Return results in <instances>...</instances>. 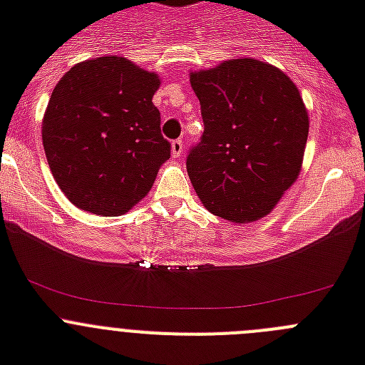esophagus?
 Returning <instances> with one entry per match:
<instances>
[{"label": "esophagus", "mask_w": 365, "mask_h": 365, "mask_svg": "<svg viewBox=\"0 0 365 365\" xmlns=\"http://www.w3.org/2000/svg\"><path fill=\"white\" fill-rule=\"evenodd\" d=\"M182 151H185V144H182V140H173L172 143V155H173V159H179L180 155H182Z\"/></svg>", "instance_id": "34e87169"}]
</instances>
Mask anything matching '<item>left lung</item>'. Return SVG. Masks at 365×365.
<instances>
[{"label":"left lung","mask_w":365,"mask_h":365,"mask_svg":"<svg viewBox=\"0 0 365 365\" xmlns=\"http://www.w3.org/2000/svg\"><path fill=\"white\" fill-rule=\"evenodd\" d=\"M190 83L205 122L186 159L199 199L232 222L265 217L302 170L309 117L298 87L256 58L193 71Z\"/></svg>","instance_id":"8db88e82"}]
</instances>
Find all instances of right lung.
<instances>
[{
	"label": "right lung",
	"instance_id": "obj_1",
	"mask_svg": "<svg viewBox=\"0 0 365 365\" xmlns=\"http://www.w3.org/2000/svg\"><path fill=\"white\" fill-rule=\"evenodd\" d=\"M160 80L122 56L76 63L56 83L41 122L54 180L73 205L104 217L131 210L172 144L151 98Z\"/></svg>",
	"mask_w": 365,
	"mask_h": 365
}]
</instances>
